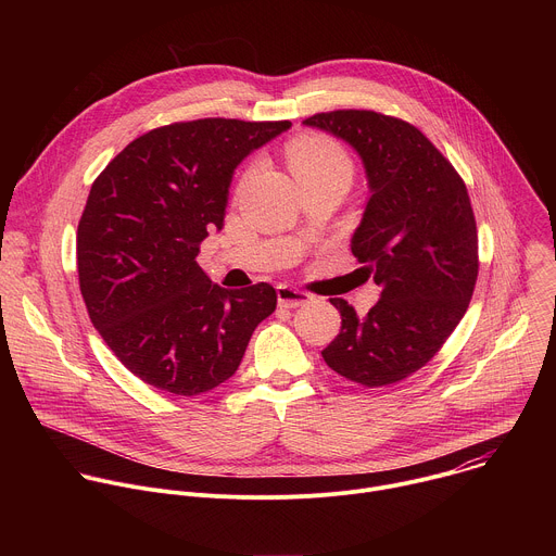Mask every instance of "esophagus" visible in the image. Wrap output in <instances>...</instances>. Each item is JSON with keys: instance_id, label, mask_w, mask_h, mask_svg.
Masks as SVG:
<instances>
[{"instance_id": "esophagus-1", "label": "esophagus", "mask_w": 556, "mask_h": 556, "mask_svg": "<svg viewBox=\"0 0 556 556\" xmlns=\"http://www.w3.org/2000/svg\"><path fill=\"white\" fill-rule=\"evenodd\" d=\"M277 299H279V305L281 307H299V305H305L312 301V294L309 292H303L299 288H292V286H277Z\"/></svg>"}]
</instances>
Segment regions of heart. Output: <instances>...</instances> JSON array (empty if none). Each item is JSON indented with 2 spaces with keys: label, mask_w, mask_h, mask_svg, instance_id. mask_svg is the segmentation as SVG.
I'll use <instances>...</instances> for the list:
<instances>
[{
  "label": "heart",
  "mask_w": 556,
  "mask_h": 556,
  "mask_svg": "<svg viewBox=\"0 0 556 556\" xmlns=\"http://www.w3.org/2000/svg\"><path fill=\"white\" fill-rule=\"evenodd\" d=\"M288 163L294 178L303 182L345 176L352 178V161L348 151L326 134H303L288 149Z\"/></svg>",
  "instance_id": "b5f03b06"
}]
</instances>
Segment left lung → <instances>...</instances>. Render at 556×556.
I'll use <instances>...</instances> for the list:
<instances>
[{
  "instance_id": "8db88e82",
  "label": "left lung",
  "mask_w": 556,
  "mask_h": 556,
  "mask_svg": "<svg viewBox=\"0 0 556 556\" xmlns=\"http://www.w3.org/2000/svg\"><path fill=\"white\" fill-rule=\"evenodd\" d=\"M303 123L343 138L361 155L371 195L352 253L380 286L365 319L345 299H330L341 332L324 361L365 387L401 382L440 352L478 281V226L466 185L407 121L337 110Z\"/></svg>"
}]
</instances>
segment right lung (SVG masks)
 <instances>
[{"instance_id":"1","label":"right lung","mask_w":556,"mask_h":556,"mask_svg":"<svg viewBox=\"0 0 556 556\" xmlns=\"http://www.w3.org/2000/svg\"><path fill=\"white\" fill-rule=\"evenodd\" d=\"M290 125L172 123L131 140L94 180L76 230L78 286L108 348L147 384L176 395L215 389L275 312L270 283L226 290L195 257L224 226L237 165Z\"/></svg>"}]
</instances>
